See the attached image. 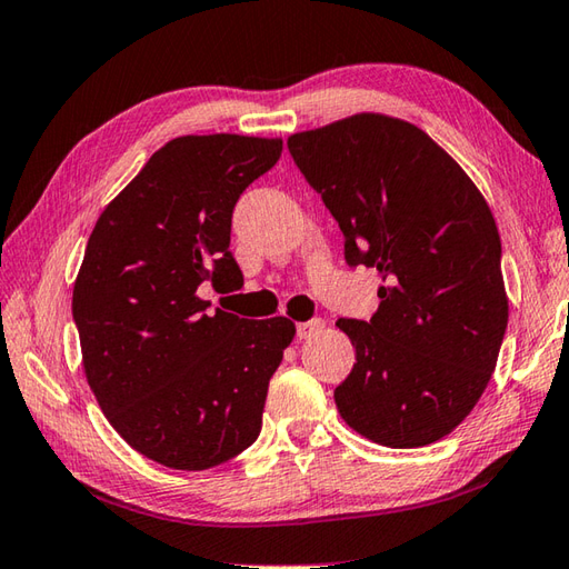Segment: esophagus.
<instances>
[{
  "mask_svg": "<svg viewBox=\"0 0 569 569\" xmlns=\"http://www.w3.org/2000/svg\"><path fill=\"white\" fill-rule=\"evenodd\" d=\"M321 329H325V321H321V319H309V321H302V325H297V337L299 339H312V337L319 335Z\"/></svg>",
  "mask_w": 569,
  "mask_h": 569,
  "instance_id": "esophagus-1",
  "label": "esophagus"
}]
</instances>
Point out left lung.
Instances as JSON below:
<instances>
[{
  "label": "left lung",
  "mask_w": 569,
  "mask_h": 569,
  "mask_svg": "<svg viewBox=\"0 0 569 569\" xmlns=\"http://www.w3.org/2000/svg\"><path fill=\"white\" fill-rule=\"evenodd\" d=\"M345 232L349 267H377L379 309L339 319L357 363L341 418L369 441L418 448L473 411L508 327L500 234L456 160L401 118L357 113L287 138Z\"/></svg>",
  "instance_id": "1"
}]
</instances>
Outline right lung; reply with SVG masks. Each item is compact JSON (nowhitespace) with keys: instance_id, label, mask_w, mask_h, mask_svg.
I'll use <instances>...</instances> for the list:
<instances>
[{"instance_id":"1","label":"right lung","mask_w":569,"mask_h":569,"mask_svg":"<svg viewBox=\"0 0 569 569\" xmlns=\"http://www.w3.org/2000/svg\"><path fill=\"white\" fill-rule=\"evenodd\" d=\"M280 156V138H173L86 244L71 299L86 381L123 441L166 468L220 466L260 436L295 325L210 312L198 287L240 289L234 202Z\"/></svg>"}]
</instances>
